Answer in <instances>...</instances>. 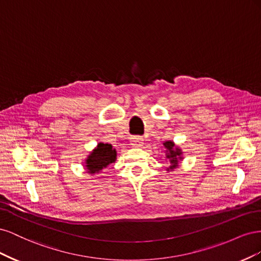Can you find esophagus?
<instances>
[{"mask_svg": "<svg viewBox=\"0 0 261 261\" xmlns=\"http://www.w3.org/2000/svg\"><path fill=\"white\" fill-rule=\"evenodd\" d=\"M144 144V139L141 136H133L130 137V145L134 147H141Z\"/></svg>", "mask_w": 261, "mask_h": 261, "instance_id": "esophagus-1", "label": "esophagus"}]
</instances>
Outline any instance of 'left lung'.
I'll list each match as a JSON object with an SVG mask.
<instances>
[{
    "label": "left lung",
    "instance_id": "1",
    "mask_svg": "<svg viewBox=\"0 0 261 261\" xmlns=\"http://www.w3.org/2000/svg\"><path fill=\"white\" fill-rule=\"evenodd\" d=\"M164 147L169 150V153L167 154V158L171 160V163H172L170 169L177 167L178 160L176 156H178L180 154V150L178 148H175V150H174V144H173L172 141H167V143H164Z\"/></svg>",
    "mask_w": 261,
    "mask_h": 261
}]
</instances>
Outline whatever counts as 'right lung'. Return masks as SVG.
Here are the masks:
<instances>
[{"instance_id": "obj_1", "label": "right lung", "mask_w": 261, "mask_h": 261, "mask_svg": "<svg viewBox=\"0 0 261 261\" xmlns=\"http://www.w3.org/2000/svg\"><path fill=\"white\" fill-rule=\"evenodd\" d=\"M116 152L112 149V146L109 144H99L97 149L87 159V169L89 173H96L101 171L115 161Z\"/></svg>"}]
</instances>
